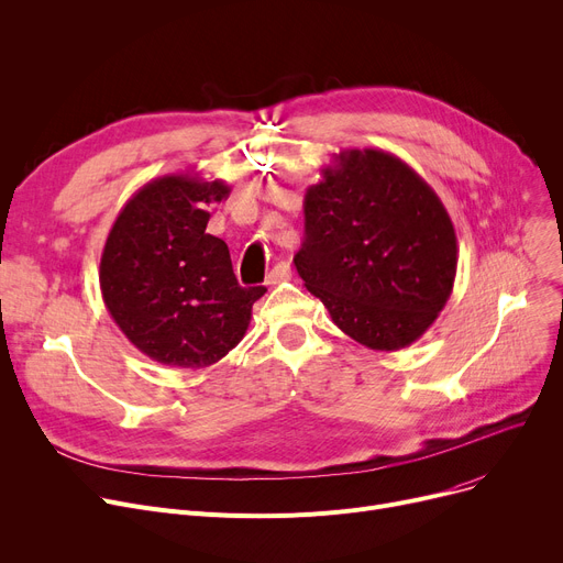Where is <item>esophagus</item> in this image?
Instances as JSON below:
<instances>
[{
    "label": "esophagus",
    "instance_id": "1",
    "mask_svg": "<svg viewBox=\"0 0 563 563\" xmlns=\"http://www.w3.org/2000/svg\"><path fill=\"white\" fill-rule=\"evenodd\" d=\"M291 278V266L289 262H278L274 269L269 272V276H266V285H280L285 280Z\"/></svg>",
    "mask_w": 563,
    "mask_h": 563
}]
</instances>
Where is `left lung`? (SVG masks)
Masks as SVG:
<instances>
[{
  "mask_svg": "<svg viewBox=\"0 0 563 563\" xmlns=\"http://www.w3.org/2000/svg\"><path fill=\"white\" fill-rule=\"evenodd\" d=\"M294 266L351 340L399 351L445 308L456 278V232L438 194L399 157L340 151L303 200Z\"/></svg>",
  "mask_w": 563,
  "mask_h": 563,
  "instance_id": "8db88e82",
  "label": "left lung"
}]
</instances>
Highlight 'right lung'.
I'll list each match as a JSON object with an SVG mask.
<instances>
[{
	"instance_id": "1",
	"label": "right lung",
	"mask_w": 563,
	"mask_h": 563,
	"mask_svg": "<svg viewBox=\"0 0 563 563\" xmlns=\"http://www.w3.org/2000/svg\"><path fill=\"white\" fill-rule=\"evenodd\" d=\"M223 180L170 173L143 185L113 221L100 257V289L118 329L147 358L200 369L242 342L264 287L234 278L223 240L207 234Z\"/></svg>"
}]
</instances>
